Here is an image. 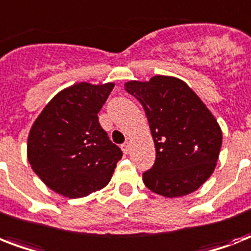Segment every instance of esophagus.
<instances>
[{
	"instance_id": "esophagus-1",
	"label": "esophagus",
	"mask_w": 251,
	"mask_h": 251,
	"mask_svg": "<svg viewBox=\"0 0 251 251\" xmlns=\"http://www.w3.org/2000/svg\"><path fill=\"white\" fill-rule=\"evenodd\" d=\"M121 149H122V151H124V153H129V151H130L129 142H125V143L121 146Z\"/></svg>"
}]
</instances>
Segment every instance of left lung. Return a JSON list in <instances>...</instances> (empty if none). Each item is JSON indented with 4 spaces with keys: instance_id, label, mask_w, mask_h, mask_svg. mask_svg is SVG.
I'll return each instance as SVG.
<instances>
[{
    "instance_id": "1",
    "label": "left lung",
    "mask_w": 251,
    "mask_h": 251,
    "mask_svg": "<svg viewBox=\"0 0 251 251\" xmlns=\"http://www.w3.org/2000/svg\"><path fill=\"white\" fill-rule=\"evenodd\" d=\"M125 88L143 106L156 149L155 163L143 173L146 186L168 198L202 186L214 172L223 139L218 121L202 100L173 76L131 80Z\"/></svg>"
}]
</instances>
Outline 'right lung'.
Listing matches in <instances>:
<instances>
[{
    "label": "right lung",
    "instance_id": "right-lung-1",
    "mask_svg": "<svg viewBox=\"0 0 251 251\" xmlns=\"http://www.w3.org/2000/svg\"><path fill=\"white\" fill-rule=\"evenodd\" d=\"M113 83H78L61 91L33 122L27 155L43 182L68 198H80L108 185L122 157L98 113Z\"/></svg>",
    "mask_w": 251,
    "mask_h": 251
}]
</instances>
